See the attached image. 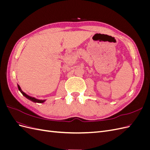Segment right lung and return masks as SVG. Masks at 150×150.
Instances as JSON below:
<instances>
[{
	"label": "right lung",
	"mask_w": 150,
	"mask_h": 150,
	"mask_svg": "<svg viewBox=\"0 0 150 150\" xmlns=\"http://www.w3.org/2000/svg\"><path fill=\"white\" fill-rule=\"evenodd\" d=\"M17 86H18V89H19V90L20 91L21 93L22 94V95H23V96H24L26 98H28V99H29V100H30L31 101H33V102H34V103H44L45 101H46V100H39V99H36V98H34V97H31V96H29V95H28L26 93H25L24 91H22V89L21 88L19 85L17 84Z\"/></svg>",
	"instance_id": "obj_1"
}]
</instances>
